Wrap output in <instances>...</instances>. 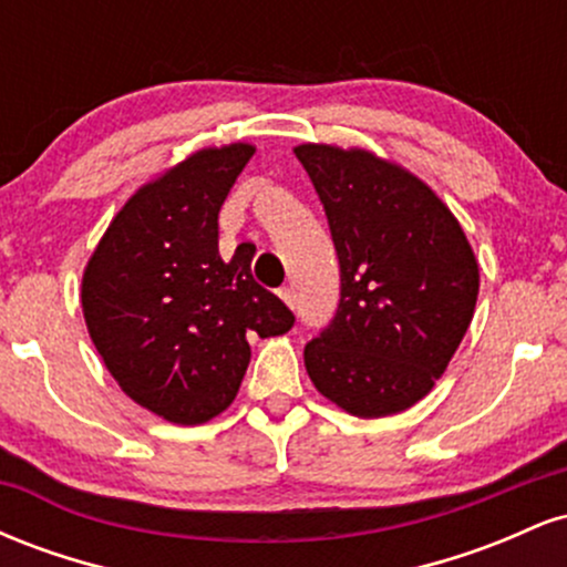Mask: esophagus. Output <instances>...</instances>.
Wrapping results in <instances>:
<instances>
[{
	"label": "esophagus",
	"mask_w": 567,
	"mask_h": 567,
	"mask_svg": "<svg viewBox=\"0 0 567 567\" xmlns=\"http://www.w3.org/2000/svg\"><path fill=\"white\" fill-rule=\"evenodd\" d=\"M279 298H282V301L288 303L290 309H296V290H292L290 285H285V288H279Z\"/></svg>",
	"instance_id": "1"
}]
</instances>
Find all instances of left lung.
<instances>
[{
    "mask_svg": "<svg viewBox=\"0 0 567 567\" xmlns=\"http://www.w3.org/2000/svg\"><path fill=\"white\" fill-rule=\"evenodd\" d=\"M333 237L341 298L303 349L309 379L362 419L432 392L470 328L480 271L458 220L419 178L351 148L303 143Z\"/></svg>",
    "mask_w": 567,
    "mask_h": 567,
    "instance_id": "8db88e82",
    "label": "left lung"
}]
</instances>
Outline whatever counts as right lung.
<instances>
[{"mask_svg": "<svg viewBox=\"0 0 567 567\" xmlns=\"http://www.w3.org/2000/svg\"><path fill=\"white\" fill-rule=\"evenodd\" d=\"M252 146L205 148L116 213L82 279L84 322L122 392L173 424L231 405L250 338L288 333L292 311L252 279L256 247L218 252V213Z\"/></svg>", "mask_w": 567, "mask_h": 567, "instance_id": "1", "label": "right lung"}]
</instances>
